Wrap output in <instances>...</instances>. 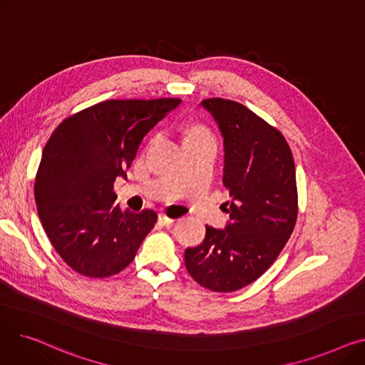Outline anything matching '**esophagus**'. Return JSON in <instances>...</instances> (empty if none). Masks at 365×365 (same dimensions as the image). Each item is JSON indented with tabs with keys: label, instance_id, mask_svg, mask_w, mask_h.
<instances>
[{
	"label": "esophagus",
	"instance_id": "esophagus-1",
	"mask_svg": "<svg viewBox=\"0 0 365 365\" xmlns=\"http://www.w3.org/2000/svg\"><path fill=\"white\" fill-rule=\"evenodd\" d=\"M158 222H160L161 225H164V226H168V225H171L173 222H175V219L170 217V216L165 215V213H160V215H158Z\"/></svg>",
	"mask_w": 365,
	"mask_h": 365
}]
</instances>
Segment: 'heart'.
Wrapping results in <instances>:
<instances>
[{"label": "heart", "mask_w": 365, "mask_h": 365, "mask_svg": "<svg viewBox=\"0 0 365 365\" xmlns=\"http://www.w3.org/2000/svg\"><path fill=\"white\" fill-rule=\"evenodd\" d=\"M202 138H212V136H210V133L204 127H200V125L190 127L186 133V142L195 140V139H202Z\"/></svg>", "instance_id": "1"}]
</instances>
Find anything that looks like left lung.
I'll return each mask as SVG.
<instances>
[{"label":"left lung","instance_id":"1","mask_svg":"<svg viewBox=\"0 0 365 365\" xmlns=\"http://www.w3.org/2000/svg\"><path fill=\"white\" fill-rule=\"evenodd\" d=\"M223 138V185L229 220L205 226V238L185 250L186 269L200 285L229 293L256 281L289 241L297 219L294 160L282 134L247 106L225 99L200 103Z\"/></svg>","mask_w":365,"mask_h":365}]
</instances>
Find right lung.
<instances>
[{
  "mask_svg": "<svg viewBox=\"0 0 365 365\" xmlns=\"http://www.w3.org/2000/svg\"><path fill=\"white\" fill-rule=\"evenodd\" d=\"M180 102L106 101L53 131L35 178V202L51 245L73 271L105 278L133 262L158 216L113 205V182L127 179L143 138Z\"/></svg>",
  "mask_w": 365,
  "mask_h": 365,
  "instance_id": "add662e5",
  "label": "right lung"
}]
</instances>
